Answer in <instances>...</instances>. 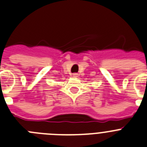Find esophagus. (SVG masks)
Masks as SVG:
<instances>
[{
    "label": "esophagus",
    "instance_id": "34e87169",
    "mask_svg": "<svg viewBox=\"0 0 147 147\" xmlns=\"http://www.w3.org/2000/svg\"><path fill=\"white\" fill-rule=\"evenodd\" d=\"M78 76H79V74H78L77 73H74V74H72V76H74V77H78Z\"/></svg>",
    "mask_w": 147,
    "mask_h": 147
}]
</instances>
